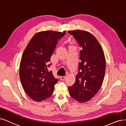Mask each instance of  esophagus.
I'll use <instances>...</instances> for the list:
<instances>
[{"mask_svg":"<svg viewBox=\"0 0 126 126\" xmlns=\"http://www.w3.org/2000/svg\"><path fill=\"white\" fill-rule=\"evenodd\" d=\"M65 79H66V76H61L60 77V79L61 80H64Z\"/></svg>","mask_w":126,"mask_h":126,"instance_id":"34e87169","label":"esophagus"}]
</instances>
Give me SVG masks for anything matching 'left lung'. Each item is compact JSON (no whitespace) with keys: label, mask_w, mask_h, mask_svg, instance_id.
Wrapping results in <instances>:
<instances>
[{"label":"left lung","mask_w":126,"mask_h":126,"mask_svg":"<svg viewBox=\"0 0 126 126\" xmlns=\"http://www.w3.org/2000/svg\"><path fill=\"white\" fill-rule=\"evenodd\" d=\"M68 32L82 47L78 73L74 85L68 87L69 92L76 101L86 102L96 94L103 82L106 69L105 55L98 40L90 32L80 30Z\"/></svg>","instance_id":"obj_1"}]
</instances>
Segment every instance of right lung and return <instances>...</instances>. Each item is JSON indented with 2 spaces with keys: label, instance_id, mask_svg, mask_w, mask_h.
<instances>
[{
  "label": "right lung",
  "instance_id": "1",
  "mask_svg": "<svg viewBox=\"0 0 126 126\" xmlns=\"http://www.w3.org/2000/svg\"><path fill=\"white\" fill-rule=\"evenodd\" d=\"M65 31H40L32 38L24 51L20 64L19 76L24 90L30 98L40 102L50 97L58 83L48 71L51 56Z\"/></svg>",
  "mask_w": 126,
  "mask_h": 126
}]
</instances>
